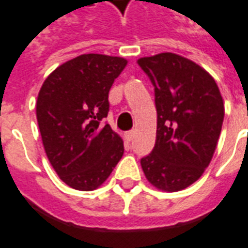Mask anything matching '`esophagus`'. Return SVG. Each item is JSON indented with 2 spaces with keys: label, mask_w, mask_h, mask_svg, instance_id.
Segmentation results:
<instances>
[{
  "label": "esophagus",
  "mask_w": 248,
  "mask_h": 248,
  "mask_svg": "<svg viewBox=\"0 0 248 248\" xmlns=\"http://www.w3.org/2000/svg\"><path fill=\"white\" fill-rule=\"evenodd\" d=\"M133 135H135V133H133V131H129V132H126L125 135H124V137H125V140L128 142H131L132 140H133Z\"/></svg>",
  "instance_id": "obj_1"
}]
</instances>
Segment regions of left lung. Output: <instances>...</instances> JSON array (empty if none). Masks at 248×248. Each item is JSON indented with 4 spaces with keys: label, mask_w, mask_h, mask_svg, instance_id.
Here are the masks:
<instances>
[{
    "label": "left lung",
    "mask_w": 248,
    "mask_h": 248,
    "mask_svg": "<svg viewBox=\"0 0 248 248\" xmlns=\"http://www.w3.org/2000/svg\"><path fill=\"white\" fill-rule=\"evenodd\" d=\"M155 87L156 144L141 158L146 180L178 191L200 178L210 164L225 116L223 99L209 72L187 58L161 52L140 58Z\"/></svg>",
    "instance_id": "1"
}]
</instances>
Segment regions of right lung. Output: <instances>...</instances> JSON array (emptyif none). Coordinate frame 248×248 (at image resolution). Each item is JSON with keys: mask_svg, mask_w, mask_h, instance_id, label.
<instances>
[{"mask_svg": "<svg viewBox=\"0 0 248 248\" xmlns=\"http://www.w3.org/2000/svg\"><path fill=\"white\" fill-rule=\"evenodd\" d=\"M126 59L83 54L46 78L37 100L45 152L64 184L90 191L102 185L124 153L122 137L100 123L109 111L108 93Z\"/></svg>", "mask_w": 248, "mask_h": 248, "instance_id": "1", "label": "right lung"}]
</instances>
